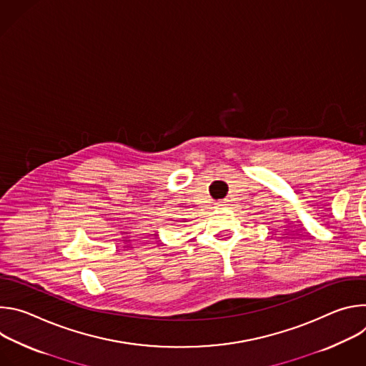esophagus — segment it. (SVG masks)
I'll return each mask as SVG.
<instances>
[{"label":"esophagus","instance_id":"34e87169","mask_svg":"<svg viewBox=\"0 0 366 366\" xmlns=\"http://www.w3.org/2000/svg\"><path fill=\"white\" fill-rule=\"evenodd\" d=\"M216 205H217L219 208H222V207H224V205H227V204H226V201H217Z\"/></svg>","mask_w":366,"mask_h":366}]
</instances>
